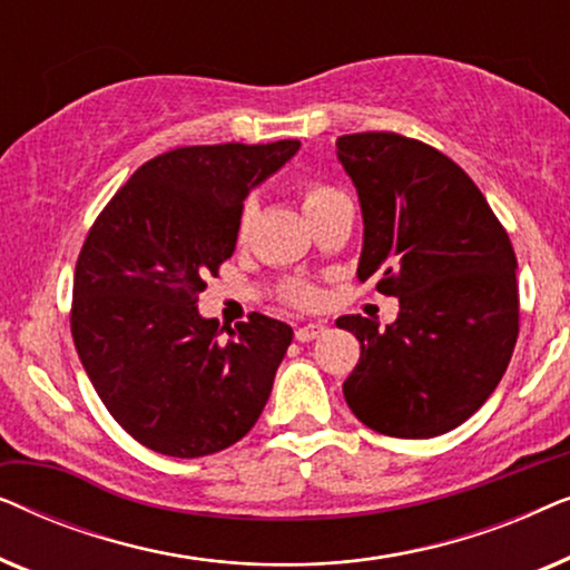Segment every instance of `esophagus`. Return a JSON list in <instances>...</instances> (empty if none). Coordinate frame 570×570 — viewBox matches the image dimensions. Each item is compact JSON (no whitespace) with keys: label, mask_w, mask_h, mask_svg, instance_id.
<instances>
[{"label":"esophagus","mask_w":570,"mask_h":570,"mask_svg":"<svg viewBox=\"0 0 570 570\" xmlns=\"http://www.w3.org/2000/svg\"><path fill=\"white\" fill-rule=\"evenodd\" d=\"M324 332H326L324 324H303V326H298V330H295V340H298V342H311V340L322 337Z\"/></svg>","instance_id":"1"}]
</instances>
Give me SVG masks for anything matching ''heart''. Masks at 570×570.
Instances as JSON below:
<instances>
[{"label":"heart","instance_id":"1","mask_svg":"<svg viewBox=\"0 0 570 570\" xmlns=\"http://www.w3.org/2000/svg\"><path fill=\"white\" fill-rule=\"evenodd\" d=\"M298 194H301V202H303V209H306V215L311 217L318 209L330 205V202L345 197L337 186L326 184V181H318V178H306V181L298 184ZM256 215V202L254 199H246L244 207H240V215H238V233L244 236L248 230V225H252ZM283 301L291 303V306H314L318 301V293L316 287L311 283H303V279H293V283L283 285Z\"/></svg>","mask_w":570,"mask_h":570}]
</instances>
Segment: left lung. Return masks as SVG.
Wrapping results in <instances>:
<instances>
[{"label":"left lung","mask_w":570,"mask_h":570,"mask_svg":"<svg viewBox=\"0 0 570 570\" xmlns=\"http://www.w3.org/2000/svg\"><path fill=\"white\" fill-rule=\"evenodd\" d=\"M363 209L357 279L400 298L396 322L340 316L361 342L342 392L394 439H433L478 412L519 337L517 254L488 199L449 155L396 131L337 139Z\"/></svg>","instance_id":"obj_1"}]
</instances>
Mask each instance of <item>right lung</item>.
Here are the masks:
<instances>
[{"instance_id": "obj_1", "label": "right lung", "mask_w": 570, "mask_h": 570, "mask_svg": "<svg viewBox=\"0 0 570 570\" xmlns=\"http://www.w3.org/2000/svg\"><path fill=\"white\" fill-rule=\"evenodd\" d=\"M298 147H176L139 166L88 230L69 311L77 355L116 423L158 454L228 449L269 400L291 326L248 314L220 337L197 301L236 252L248 191Z\"/></svg>"}]
</instances>
